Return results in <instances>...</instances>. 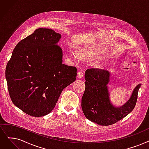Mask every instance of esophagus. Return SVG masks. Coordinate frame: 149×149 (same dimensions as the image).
Returning <instances> with one entry per match:
<instances>
[{"instance_id": "34e87169", "label": "esophagus", "mask_w": 149, "mask_h": 149, "mask_svg": "<svg viewBox=\"0 0 149 149\" xmlns=\"http://www.w3.org/2000/svg\"><path fill=\"white\" fill-rule=\"evenodd\" d=\"M83 77V72L82 71H79L78 73H77V77L79 79H81Z\"/></svg>"}]
</instances>
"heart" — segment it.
Instances as JSON below:
<instances>
[{
	"instance_id": "b5f03b06",
	"label": "heart",
	"mask_w": 149,
	"mask_h": 149,
	"mask_svg": "<svg viewBox=\"0 0 149 149\" xmlns=\"http://www.w3.org/2000/svg\"><path fill=\"white\" fill-rule=\"evenodd\" d=\"M74 57H75V58H77V55H74Z\"/></svg>"
}]
</instances>
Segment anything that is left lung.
I'll return each mask as SVG.
<instances>
[{
	"label": "left lung",
	"instance_id": "1",
	"mask_svg": "<svg viewBox=\"0 0 149 149\" xmlns=\"http://www.w3.org/2000/svg\"><path fill=\"white\" fill-rule=\"evenodd\" d=\"M110 74L108 70L91 68L85 74V90L81 99V108L85 117L100 125L107 126L121 120L134 109L141 84L137 85L131 97L121 107L110 103L107 84Z\"/></svg>",
	"mask_w": 149,
	"mask_h": 149
}]
</instances>
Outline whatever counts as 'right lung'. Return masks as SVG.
<instances>
[{"mask_svg":"<svg viewBox=\"0 0 149 149\" xmlns=\"http://www.w3.org/2000/svg\"><path fill=\"white\" fill-rule=\"evenodd\" d=\"M60 38L52 29H36L18 42L6 65L12 102L33 117L52 111L62 91L76 79L77 68L62 63Z\"/></svg>","mask_w":149,"mask_h":149,"instance_id":"right-lung-1","label":"right lung"}]
</instances>
